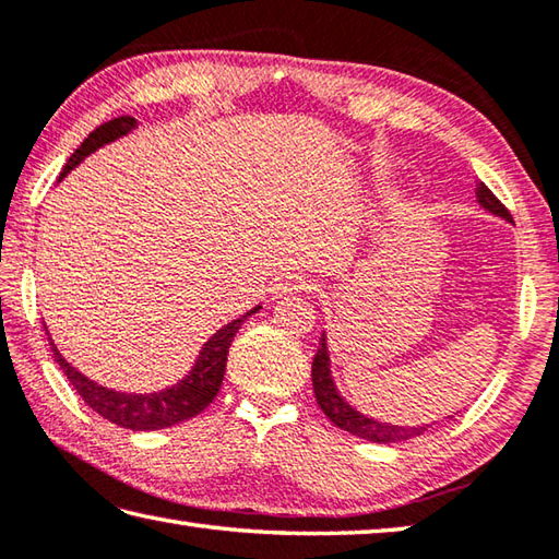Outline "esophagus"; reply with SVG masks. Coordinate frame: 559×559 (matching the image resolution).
Returning <instances> with one entry per match:
<instances>
[{
  "instance_id": "34e87169",
  "label": "esophagus",
  "mask_w": 559,
  "mask_h": 559,
  "mask_svg": "<svg viewBox=\"0 0 559 559\" xmlns=\"http://www.w3.org/2000/svg\"><path fill=\"white\" fill-rule=\"evenodd\" d=\"M311 284L313 282L304 275V272H287V275H282L275 282L272 294H275V297H284V294H294V292H309Z\"/></svg>"
}]
</instances>
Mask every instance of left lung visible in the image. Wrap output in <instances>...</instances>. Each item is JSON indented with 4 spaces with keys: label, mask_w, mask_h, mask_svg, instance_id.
I'll list each match as a JSON object with an SVG mask.
<instances>
[{
    "label": "left lung",
    "mask_w": 559,
    "mask_h": 559,
    "mask_svg": "<svg viewBox=\"0 0 559 559\" xmlns=\"http://www.w3.org/2000/svg\"><path fill=\"white\" fill-rule=\"evenodd\" d=\"M475 194L479 199V204L484 209H489L491 214L503 216V218H511L509 209L503 206L497 194L491 192V189L477 182ZM311 379H313V394H316V402H319L321 411L333 426H338L341 430H347L350 436L357 438H365L370 440V443H399V440H406V438H416L424 433L428 426H420V428H404V426H389V424H379V420L367 418L362 414H357L355 408L347 406L343 399L335 392V386L331 382V372H329V350H325V335L319 343V350H316L313 357V365H311Z\"/></svg>",
    "instance_id": "left-lung-1"
}]
</instances>
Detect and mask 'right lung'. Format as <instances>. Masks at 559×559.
I'll use <instances>...</instances> for the list:
<instances>
[{
  "mask_svg": "<svg viewBox=\"0 0 559 559\" xmlns=\"http://www.w3.org/2000/svg\"><path fill=\"white\" fill-rule=\"evenodd\" d=\"M131 129H135V119L133 116H119V119H111L107 123H102L99 129H94L87 139L82 141L80 148L70 155V160L62 167L60 177H66L72 167H75L82 157H87L97 148H102L104 143H111L119 139V135H126ZM260 307L248 311L240 319L230 321L224 329L216 331L209 343L202 347L199 353V360L192 367L180 384H175L165 392L157 394H121V392H111L107 386H99L90 382L87 377L78 372L75 367H70L66 362V357L58 353V347L50 343L52 357L60 365V370L66 372L70 379V384L75 386V392L82 396V402L90 408L97 411L99 416H104L111 424L121 426V428H131V430H157V428H170L175 424H182V420L192 418L197 414L214 402V396L218 394L221 379H224L226 372V357H228V347L234 335L238 333L240 323H243L250 313H255ZM50 341V338H48Z\"/></svg>",
  "mask_w": 559,
  "mask_h": 559,
  "instance_id": "add662e5",
  "label": "right lung"
}]
</instances>
